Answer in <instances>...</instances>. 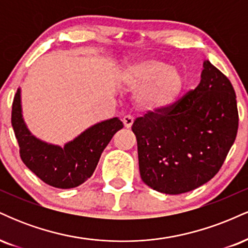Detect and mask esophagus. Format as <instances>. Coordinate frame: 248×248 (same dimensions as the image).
I'll use <instances>...</instances> for the list:
<instances>
[{
	"label": "esophagus",
	"instance_id": "obj_1",
	"mask_svg": "<svg viewBox=\"0 0 248 248\" xmlns=\"http://www.w3.org/2000/svg\"><path fill=\"white\" fill-rule=\"evenodd\" d=\"M122 122H124V127L130 128V127H132L133 122H134V118L132 115H126V116H124V119H122Z\"/></svg>",
	"mask_w": 248,
	"mask_h": 248
}]
</instances>
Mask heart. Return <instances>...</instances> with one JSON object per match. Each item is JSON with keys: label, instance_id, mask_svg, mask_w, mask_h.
Segmentation results:
<instances>
[{"label": "heart", "instance_id": "obj_1", "mask_svg": "<svg viewBox=\"0 0 248 248\" xmlns=\"http://www.w3.org/2000/svg\"><path fill=\"white\" fill-rule=\"evenodd\" d=\"M121 78L128 87L140 88L139 102L149 109H162L171 105L184 87L181 71L155 59L129 65Z\"/></svg>", "mask_w": 248, "mask_h": 248}]
</instances>
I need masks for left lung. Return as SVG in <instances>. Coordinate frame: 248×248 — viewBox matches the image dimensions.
Listing matches in <instances>:
<instances>
[{"label": "left lung", "mask_w": 248, "mask_h": 248, "mask_svg": "<svg viewBox=\"0 0 248 248\" xmlns=\"http://www.w3.org/2000/svg\"><path fill=\"white\" fill-rule=\"evenodd\" d=\"M231 81L209 61L195 90L134 121L142 181L179 195L209 182L223 166L238 133Z\"/></svg>", "instance_id": "left-lung-1"}]
</instances>
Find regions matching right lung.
<instances>
[{
    "label": "right lung",
    "instance_id": "right-lung-1",
    "mask_svg": "<svg viewBox=\"0 0 248 248\" xmlns=\"http://www.w3.org/2000/svg\"><path fill=\"white\" fill-rule=\"evenodd\" d=\"M11 124L23 163L44 183L58 189H71L86 182L114 134L124 128L118 118H113L88 128L64 148L47 144L31 135L25 126L19 88L14 96Z\"/></svg>",
    "mask_w": 248,
    "mask_h": 248
}]
</instances>
